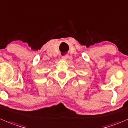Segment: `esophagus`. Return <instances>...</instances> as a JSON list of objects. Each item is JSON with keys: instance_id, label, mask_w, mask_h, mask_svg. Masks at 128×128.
<instances>
[{"instance_id": "obj_1", "label": "esophagus", "mask_w": 128, "mask_h": 128, "mask_svg": "<svg viewBox=\"0 0 128 128\" xmlns=\"http://www.w3.org/2000/svg\"><path fill=\"white\" fill-rule=\"evenodd\" d=\"M68 56H64L62 57V60H66V59H68Z\"/></svg>"}]
</instances>
